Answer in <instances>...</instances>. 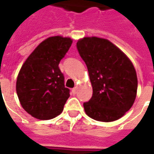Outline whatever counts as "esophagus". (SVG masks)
Instances as JSON below:
<instances>
[{
  "label": "esophagus",
  "instance_id": "esophagus-1",
  "mask_svg": "<svg viewBox=\"0 0 154 154\" xmlns=\"http://www.w3.org/2000/svg\"><path fill=\"white\" fill-rule=\"evenodd\" d=\"M77 87H74L73 89L72 90V93L73 94V95H75V94L77 93Z\"/></svg>",
  "mask_w": 154,
  "mask_h": 154
}]
</instances>
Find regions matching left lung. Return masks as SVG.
Wrapping results in <instances>:
<instances>
[{"label":"left lung","mask_w":154,"mask_h":154,"mask_svg":"<svg viewBox=\"0 0 154 154\" xmlns=\"http://www.w3.org/2000/svg\"><path fill=\"white\" fill-rule=\"evenodd\" d=\"M77 48L88 69L92 97L83 103L91 119L111 122L132 107L138 88L134 65L128 57L106 38L85 37Z\"/></svg>","instance_id":"8db88e82"}]
</instances>
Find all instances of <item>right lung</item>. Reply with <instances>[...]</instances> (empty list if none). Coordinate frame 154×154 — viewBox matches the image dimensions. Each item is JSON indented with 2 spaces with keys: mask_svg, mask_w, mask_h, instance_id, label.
Instances as JSON below:
<instances>
[{
  "mask_svg": "<svg viewBox=\"0 0 154 154\" xmlns=\"http://www.w3.org/2000/svg\"><path fill=\"white\" fill-rule=\"evenodd\" d=\"M72 43L70 38L49 37L38 44L22 65L16 92L24 110L36 119H51L60 115L70 97L58 64Z\"/></svg>",
  "mask_w": 154,
  "mask_h": 154,
  "instance_id": "1",
  "label": "right lung"
}]
</instances>
